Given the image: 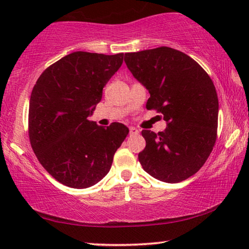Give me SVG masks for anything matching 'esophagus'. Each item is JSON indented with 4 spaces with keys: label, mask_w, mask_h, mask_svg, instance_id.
I'll return each mask as SVG.
<instances>
[{
    "label": "esophagus",
    "mask_w": 249,
    "mask_h": 249,
    "mask_svg": "<svg viewBox=\"0 0 249 249\" xmlns=\"http://www.w3.org/2000/svg\"><path fill=\"white\" fill-rule=\"evenodd\" d=\"M138 134H139V130L137 128H135V127L129 128V135H130V136H136Z\"/></svg>",
    "instance_id": "34e87169"
}]
</instances>
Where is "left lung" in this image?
Segmentation results:
<instances>
[{
  "instance_id": "1",
  "label": "left lung",
  "mask_w": 249,
  "mask_h": 249,
  "mask_svg": "<svg viewBox=\"0 0 249 249\" xmlns=\"http://www.w3.org/2000/svg\"><path fill=\"white\" fill-rule=\"evenodd\" d=\"M124 62L151 94L146 108L162 113L166 121L164 131H142V169L164 182L188 179L216 142L219 101L212 79L195 60L166 46L127 53Z\"/></svg>"
}]
</instances>
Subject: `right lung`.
Instances as JSON below:
<instances>
[{
    "instance_id": "obj_1",
    "label": "right lung",
    "mask_w": 249,
    "mask_h": 249,
    "mask_svg": "<svg viewBox=\"0 0 249 249\" xmlns=\"http://www.w3.org/2000/svg\"><path fill=\"white\" fill-rule=\"evenodd\" d=\"M122 62L124 53L73 52L44 70L33 88L30 144L44 169L63 185L83 189L101 181L127 137L124 124L104 128L88 120Z\"/></svg>"
}]
</instances>
